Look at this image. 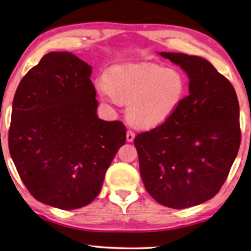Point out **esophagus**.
<instances>
[{"label": "esophagus", "mask_w": 251, "mask_h": 251, "mask_svg": "<svg viewBox=\"0 0 251 251\" xmlns=\"http://www.w3.org/2000/svg\"><path fill=\"white\" fill-rule=\"evenodd\" d=\"M135 138V133L133 130H127V134H126V139L128 143H131V141L134 140Z\"/></svg>", "instance_id": "34e87169"}]
</instances>
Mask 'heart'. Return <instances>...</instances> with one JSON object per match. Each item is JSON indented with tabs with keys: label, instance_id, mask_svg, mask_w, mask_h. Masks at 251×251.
<instances>
[{
	"label": "heart",
	"instance_id": "1",
	"mask_svg": "<svg viewBox=\"0 0 251 251\" xmlns=\"http://www.w3.org/2000/svg\"><path fill=\"white\" fill-rule=\"evenodd\" d=\"M104 101L127 102V117L141 127L165 123L176 113L186 93V79L176 68L136 63L113 69L98 83Z\"/></svg>",
	"mask_w": 251,
	"mask_h": 251
}]
</instances>
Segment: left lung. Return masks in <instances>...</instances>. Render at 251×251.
<instances>
[{"label": "left lung", "mask_w": 251, "mask_h": 251, "mask_svg": "<svg viewBox=\"0 0 251 251\" xmlns=\"http://www.w3.org/2000/svg\"><path fill=\"white\" fill-rule=\"evenodd\" d=\"M160 56L188 75L189 95L165 123L135 137L147 192L171 208L215 197L238 153L241 131L234 86L205 59L177 52Z\"/></svg>", "instance_id": "1"}]
</instances>
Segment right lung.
I'll use <instances>...</instances> for the list:
<instances>
[{
    "instance_id": "1",
    "label": "right lung",
    "mask_w": 251,
    "mask_h": 251,
    "mask_svg": "<svg viewBox=\"0 0 251 251\" xmlns=\"http://www.w3.org/2000/svg\"><path fill=\"white\" fill-rule=\"evenodd\" d=\"M91 66L74 53L49 52L20 82L8 149L29 193L75 209L98 197L107 168L126 141L125 125L97 115Z\"/></svg>"
}]
</instances>
